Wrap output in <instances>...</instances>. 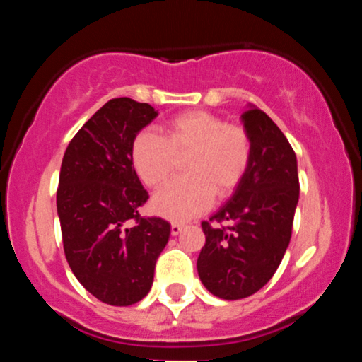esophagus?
<instances>
[{"instance_id": "esophagus-1", "label": "esophagus", "mask_w": 362, "mask_h": 362, "mask_svg": "<svg viewBox=\"0 0 362 362\" xmlns=\"http://www.w3.org/2000/svg\"><path fill=\"white\" fill-rule=\"evenodd\" d=\"M182 230H184V224L182 223H172V226H170V231H172L173 236L180 235Z\"/></svg>"}]
</instances>
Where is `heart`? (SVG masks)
<instances>
[{"label": "heart", "mask_w": 362, "mask_h": 362, "mask_svg": "<svg viewBox=\"0 0 362 362\" xmlns=\"http://www.w3.org/2000/svg\"><path fill=\"white\" fill-rule=\"evenodd\" d=\"M187 177L177 178L153 197V209L173 221L204 213L242 184L252 158V141L242 126L204 110L185 112L165 124L163 136L141 131L131 146L136 173L151 189L163 185L185 158Z\"/></svg>", "instance_id": "b5f03b06"}]
</instances>
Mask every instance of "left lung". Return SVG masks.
Wrapping results in <instances>:
<instances>
[{"mask_svg":"<svg viewBox=\"0 0 362 362\" xmlns=\"http://www.w3.org/2000/svg\"><path fill=\"white\" fill-rule=\"evenodd\" d=\"M252 158L230 201L202 223L206 245L197 259L202 284L221 300H242L264 288L279 267L300 199L298 161L289 141L265 112L242 114Z\"/></svg>","mask_w":362,"mask_h":362,"instance_id":"left-lung-1","label":"left lung"}]
</instances>
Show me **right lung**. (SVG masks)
Segmentation results:
<instances>
[{
	"label": "right lung",
	"instance_id": "add662e5",
	"mask_svg": "<svg viewBox=\"0 0 362 362\" xmlns=\"http://www.w3.org/2000/svg\"><path fill=\"white\" fill-rule=\"evenodd\" d=\"M156 115L149 103L112 98L62 158L57 216L66 260L83 288L112 306L146 296L170 238L168 221L138 213L149 195L131 158L136 134Z\"/></svg>",
	"mask_w": 362,
	"mask_h": 362
}]
</instances>
